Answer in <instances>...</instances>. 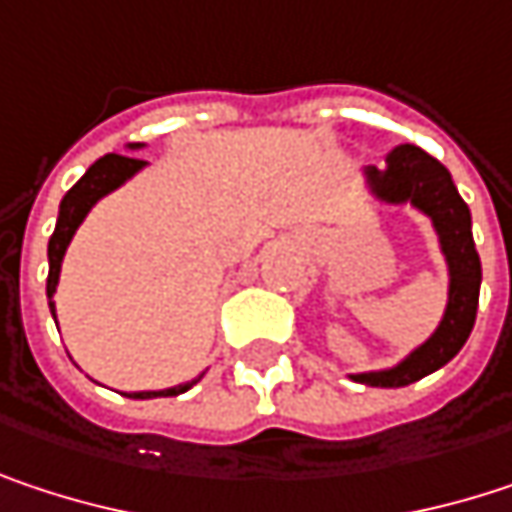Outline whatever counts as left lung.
<instances>
[{"label": "left lung", "mask_w": 512, "mask_h": 512, "mask_svg": "<svg viewBox=\"0 0 512 512\" xmlns=\"http://www.w3.org/2000/svg\"><path fill=\"white\" fill-rule=\"evenodd\" d=\"M361 186L376 204L412 207L415 213L427 216L448 269L445 311L439 317V326L430 332V338L412 347L391 367L347 373L353 382L361 385L403 388L445 367L460 353L474 329L483 272L471 237V213L451 180V171L415 145H397L385 156L382 168L364 165Z\"/></svg>", "instance_id": "1"}]
</instances>
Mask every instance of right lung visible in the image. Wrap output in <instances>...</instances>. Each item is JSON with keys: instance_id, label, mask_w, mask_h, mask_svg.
I'll return each instance as SVG.
<instances>
[{"instance_id": "1", "label": "right lung", "mask_w": 512, "mask_h": 512, "mask_svg": "<svg viewBox=\"0 0 512 512\" xmlns=\"http://www.w3.org/2000/svg\"><path fill=\"white\" fill-rule=\"evenodd\" d=\"M148 145L145 142H136V145H124V154H139L145 151ZM121 151L115 154L103 156L97 159L73 186L70 192L61 198L58 204V222H55V231L50 237V246H47V260H50V275H47V302H50V314L55 320V287H58V278H61V263H64V255H67V246L70 240L76 237L79 225L88 219V213L106 198L112 195L115 189H121L124 183H130L136 174H142L148 168L145 159L139 156H124ZM204 373L180 382V385H171V388H159V391H130L127 397H136V400H151V397H177L183 391H189L195 382H201Z\"/></svg>"}]
</instances>
